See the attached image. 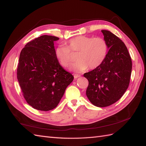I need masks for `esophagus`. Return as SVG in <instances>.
Here are the masks:
<instances>
[{
	"mask_svg": "<svg viewBox=\"0 0 146 146\" xmlns=\"http://www.w3.org/2000/svg\"><path fill=\"white\" fill-rule=\"evenodd\" d=\"M73 76H74V78H75V79L78 78L80 76V75H79V74H74Z\"/></svg>",
	"mask_w": 146,
	"mask_h": 146,
	"instance_id": "obj_1",
	"label": "esophagus"
}]
</instances>
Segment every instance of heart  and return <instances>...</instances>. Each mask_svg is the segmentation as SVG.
<instances>
[{"instance_id":"1","label":"heart","mask_w":146,"mask_h":146,"mask_svg":"<svg viewBox=\"0 0 146 146\" xmlns=\"http://www.w3.org/2000/svg\"><path fill=\"white\" fill-rule=\"evenodd\" d=\"M108 52L107 42L101 37L77 36L71 38L66 46H59L55 50V55L60 65L68 68L74 61L73 55L78 54V62L72 70L76 72H83L89 68L94 70L104 62Z\"/></svg>"}]
</instances>
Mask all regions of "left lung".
<instances>
[{
	"mask_svg": "<svg viewBox=\"0 0 146 146\" xmlns=\"http://www.w3.org/2000/svg\"><path fill=\"white\" fill-rule=\"evenodd\" d=\"M109 51L100 67L85 73L88 80L86 94L90 102L98 107H106L123 96L129 86L132 60L123 42L108 30H101Z\"/></svg>",
	"mask_w": 146,
	"mask_h": 146,
	"instance_id": "8db88e82",
	"label": "left lung"
}]
</instances>
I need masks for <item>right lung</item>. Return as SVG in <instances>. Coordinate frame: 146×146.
<instances>
[{
  "mask_svg": "<svg viewBox=\"0 0 146 146\" xmlns=\"http://www.w3.org/2000/svg\"><path fill=\"white\" fill-rule=\"evenodd\" d=\"M56 36L42 35L27 43L20 54L17 79L27 103L37 110L55 108L74 77L55 55Z\"/></svg>",
  "mask_w": 146,
  "mask_h": 146,
  "instance_id": "1",
  "label": "right lung"
}]
</instances>
